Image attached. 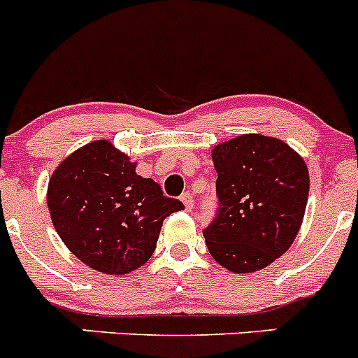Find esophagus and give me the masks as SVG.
Here are the masks:
<instances>
[{
    "instance_id": "1",
    "label": "esophagus",
    "mask_w": 358,
    "mask_h": 358,
    "mask_svg": "<svg viewBox=\"0 0 358 358\" xmlns=\"http://www.w3.org/2000/svg\"><path fill=\"white\" fill-rule=\"evenodd\" d=\"M181 202L185 203V209L186 210H192L193 209V196H192V193H182V195H181Z\"/></svg>"
}]
</instances>
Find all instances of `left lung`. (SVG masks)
<instances>
[{"label":"left lung","mask_w":358,"mask_h":358,"mask_svg":"<svg viewBox=\"0 0 358 358\" xmlns=\"http://www.w3.org/2000/svg\"><path fill=\"white\" fill-rule=\"evenodd\" d=\"M220 209L203 230L210 257L236 274L257 272L288 251L309 195L308 165L287 142L244 134L213 149Z\"/></svg>","instance_id":"8db88e82"}]
</instances>
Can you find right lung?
Instances as JSON below:
<instances>
[{"mask_svg":"<svg viewBox=\"0 0 358 358\" xmlns=\"http://www.w3.org/2000/svg\"><path fill=\"white\" fill-rule=\"evenodd\" d=\"M135 169L137 162L112 142L94 141L66 156L47 186L57 236L80 262L103 274L142 267L155 253L163 220L185 209Z\"/></svg>","mask_w":358,"mask_h":358,"instance_id":"obj_1","label":"right lung"}]
</instances>
